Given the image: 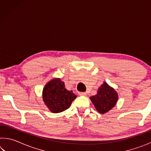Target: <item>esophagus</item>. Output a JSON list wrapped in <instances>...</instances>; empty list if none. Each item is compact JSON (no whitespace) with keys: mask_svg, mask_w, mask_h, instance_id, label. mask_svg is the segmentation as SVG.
I'll return each instance as SVG.
<instances>
[{"mask_svg":"<svg viewBox=\"0 0 151 151\" xmlns=\"http://www.w3.org/2000/svg\"><path fill=\"white\" fill-rule=\"evenodd\" d=\"M78 94L80 96H85V95H86V92H79Z\"/></svg>","mask_w":151,"mask_h":151,"instance_id":"obj_1","label":"esophagus"}]
</instances>
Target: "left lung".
Segmentation results:
<instances>
[{
    "label": "left lung",
    "instance_id": "obj_1",
    "mask_svg": "<svg viewBox=\"0 0 151 151\" xmlns=\"http://www.w3.org/2000/svg\"><path fill=\"white\" fill-rule=\"evenodd\" d=\"M96 109L101 114H104L115 106L118 94L106 83H104L97 91V94L90 97Z\"/></svg>",
    "mask_w": 151,
    "mask_h": 151
}]
</instances>
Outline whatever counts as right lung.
Returning a JSON list of instances; mask_svg holds the SVG:
<instances>
[{
  "label": "right lung",
  "instance_id": "add662e5",
  "mask_svg": "<svg viewBox=\"0 0 151 151\" xmlns=\"http://www.w3.org/2000/svg\"><path fill=\"white\" fill-rule=\"evenodd\" d=\"M76 96L73 91L65 88V83L60 78H55L45 85L42 98L50 111L55 113L61 112L69 108Z\"/></svg>",
  "mask_w": 151,
  "mask_h": 151
}]
</instances>
